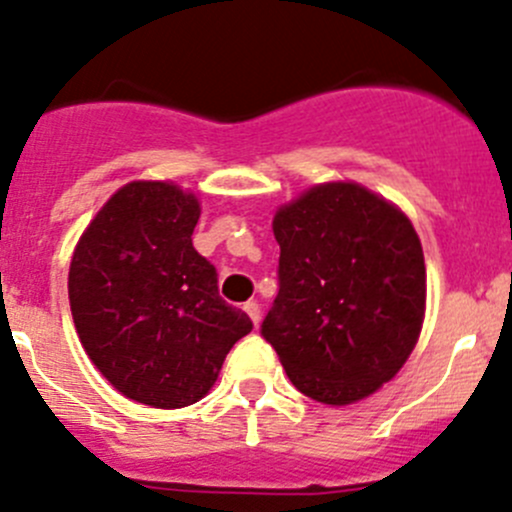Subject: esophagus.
Here are the masks:
<instances>
[{"label":"esophagus","mask_w":512,"mask_h":512,"mask_svg":"<svg viewBox=\"0 0 512 512\" xmlns=\"http://www.w3.org/2000/svg\"><path fill=\"white\" fill-rule=\"evenodd\" d=\"M242 309H245V312L250 314L252 324H255V327H257V324H260V304H257V302H245V307H242Z\"/></svg>","instance_id":"esophagus-1"}]
</instances>
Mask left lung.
I'll return each mask as SVG.
<instances>
[{
    "instance_id": "left-lung-1",
    "label": "left lung",
    "mask_w": 512,
    "mask_h": 512,
    "mask_svg": "<svg viewBox=\"0 0 512 512\" xmlns=\"http://www.w3.org/2000/svg\"><path fill=\"white\" fill-rule=\"evenodd\" d=\"M280 292L262 322L289 381L347 406L394 379L426 312V265L411 220L359 183L314 185L272 220Z\"/></svg>"
}]
</instances>
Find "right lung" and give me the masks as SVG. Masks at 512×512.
I'll use <instances>...</instances> for the list:
<instances>
[{
	"mask_svg": "<svg viewBox=\"0 0 512 512\" xmlns=\"http://www.w3.org/2000/svg\"><path fill=\"white\" fill-rule=\"evenodd\" d=\"M200 203L163 180L108 198L76 245L69 302L94 366L138 404L183 409L218 381L227 352L252 332L193 247Z\"/></svg>",
	"mask_w": 512,
	"mask_h": 512,
	"instance_id": "add662e5",
	"label": "right lung"
}]
</instances>
